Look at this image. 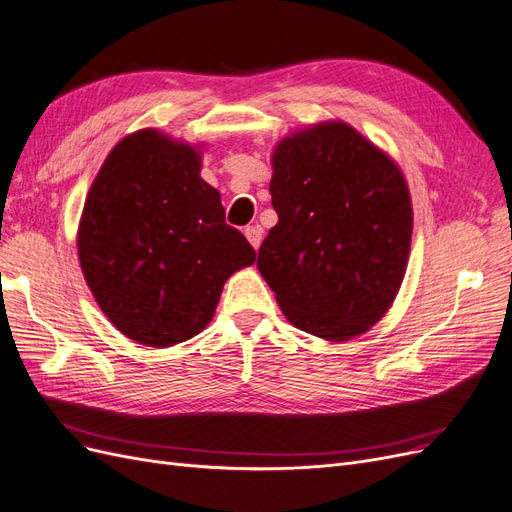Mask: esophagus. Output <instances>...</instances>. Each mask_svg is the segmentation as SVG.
I'll return each instance as SVG.
<instances>
[{
  "mask_svg": "<svg viewBox=\"0 0 512 512\" xmlns=\"http://www.w3.org/2000/svg\"><path fill=\"white\" fill-rule=\"evenodd\" d=\"M262 227L260 224H252V227H248L245 229V237H248V241L252 243V248L254 250H258L260 248V243H262Z\"/></svg>",
  "mask_w": 512,
  "mask_h": 512,
  "instance_id": "1",
  "label": "esophagus"
}]
</instances>
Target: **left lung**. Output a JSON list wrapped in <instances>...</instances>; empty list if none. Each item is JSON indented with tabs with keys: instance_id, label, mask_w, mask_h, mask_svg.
I'll return each mask as SVG.
<instances>
[{
	"instance_id": "left-lung-1",
	"label": "left lung",
	"mask_w": 512,
	"mask_h": 512,
	"mask_svg": "<svg viewBox=\"0 0 512 512\" xmlns=\"http://www.w3.org/2000/svg\"><path fill=\"white\" fill-rule=\"evenodd\" d=\"M279 216L256 267L290 323L323 340L376 325L401 288L412 199L397 163L344 121L285 136L273 151Z\"/></svg>"
}]
</instances>
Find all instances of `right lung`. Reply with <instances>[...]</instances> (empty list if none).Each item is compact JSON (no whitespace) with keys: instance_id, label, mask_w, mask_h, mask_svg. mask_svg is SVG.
I'll use <instances>...</instances> for the list:
<instances>
[{"instance_id":"right-lung-1","label":"right lung","mask_w":512,"mask_h":512,"mask_svg":"<svg viewBox=\"0 0 512 512\" xmlns=\"http://www.w3.org/2000/svg\"><path fill=\"white\" fill-rule=\"evenodd\" d=\"M199 172L197 147L147 128L117 142L88 191L81 273L100 311L140 344L163 349L197 336L224 281L256 260Z\"/></svg>"}]
</instances>
